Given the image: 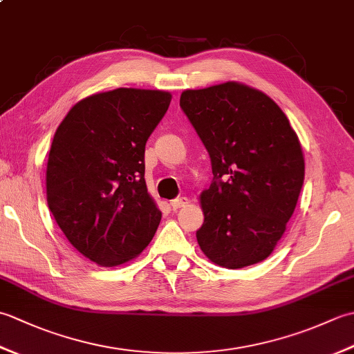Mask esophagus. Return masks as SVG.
<instances>
[{"mask_svg":"<svg viewBox=\"0 0 354 354\" xmlns=\"http://www.w3.org/2000/svg\"><path fill=\"white\" fill-rule=\"evenodd\" d=\"M187 204H189V199H187V198H176V199L170 201V207L173 209H179V208L185 207Z\"/></svg>","mask_w":354,"mask_h":354,"instance_id":"obj_1","label":"esophagus"}]
</instances>
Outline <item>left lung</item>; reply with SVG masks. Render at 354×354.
<instances>
[{
	"label": "left lung",
	"instance_id": "left-lung-1",
	"mask_svg": "<svg viewBox=\"0 0 354 354\" xmlns=\"http://www.w3.org/2000/svg\"><path fill=\"white\" fill-rule=\"evenodd\" d=\"M179 104L214 176L201 193L202 252L228 269L263 261L286 231L304 183L298 135L270 97L239 82L185 89Z\"/></svg>",
	"mask_w": 354,
	"mask_h": 354
}]
</instances>
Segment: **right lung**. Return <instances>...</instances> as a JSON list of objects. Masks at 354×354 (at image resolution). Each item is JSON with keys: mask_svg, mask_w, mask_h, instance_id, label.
Masks as SVG:
<instances>
[{"mask_svg": "<svg viewBox=\"0 0 354 354\" xmlns=\"http://www.w3.org/2000/svg\"><path fill=\"white\" fill-rule=\"evenodd\" d=\"M171 94L117 88L77 102L56 129L47 202L70 243L100 266L137 257L161 212L147 193L145 149Z\"/></svg>", "mask_w": 354, "mask_h": 354, "instance_id": "right-lung-1", "label": "right lung"}]
</instances>
